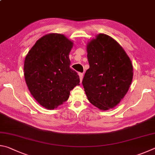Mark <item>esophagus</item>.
I'll return each instance as SVG.
<instances>
[{"mask_svg":"<svg viewBox=\"0 0 155 155\" xmlns=\"http://www.w3.org/2000/svg\"><path fill=\"white\" fill-rule=\"evenodd\" d=\"M79 76H80V82H82V79H83V73H79Z\"/></svg>","mask_w":155,"mask_h":155,"instance_id":"1","label":"esophagus"}]
</instances>
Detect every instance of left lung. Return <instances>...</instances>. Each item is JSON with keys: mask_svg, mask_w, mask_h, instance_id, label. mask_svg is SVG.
<instances>
[{"mask_svg": "<svg viewBox=\"0 0 155 155\" xmlns=\"http://www.w3.org/2000/svg\"><path fill=\"white\" fill-rule=\"evenodd\" d=\"M90 67L82 80L88 101L99 109L116 106L125 96L134 72L129 57L120 44L105 34L97 35L87 45Z\"/></svg>", "mask_w": 155, "mask_h": 155, "instance_id": "1", "label": "left lung"}]
</instances>
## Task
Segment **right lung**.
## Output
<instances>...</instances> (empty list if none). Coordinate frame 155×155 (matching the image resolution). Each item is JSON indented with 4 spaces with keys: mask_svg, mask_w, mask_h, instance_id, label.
<instances>
[{
    "mask_svg": "<svg viewBox=\"0 0 155 155\" xmlns=\"http://www.w3.org/2000/svg\"><path fill=\"white\" fill-rule=\"evenodd\" d=\"M73 47L63 35L51 33L35 43L24 61V78L35 100L53 110L69 99L70 91L79 85L80 78L70 68L69 54Z\"/></svg>",
    "mask_w": 155,
    "mask_h": 155,
    "instance_id": "add662e5",
    "label": "right lung"
}]
</instances>
